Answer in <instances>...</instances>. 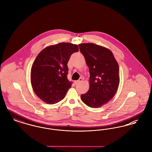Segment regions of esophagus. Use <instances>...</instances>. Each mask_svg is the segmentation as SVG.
<instances>
[{
	"mask_svg": "<svg viewBox=\"0 0 152 152\" xmlns=\"http://www.w3.org/2000/svg\"><path fill=\"white\" fill-rule=\"evenodd\" d=\"M82 80V78H80L78 80H75L74 81V83H75V85H77V84H78V83H79Z\"/></svg>",
	"mask_w": 152,
	"mask_h": 152,
	"instance_id": "obj_1",
	"label": "esophagus"
}]
</instances>
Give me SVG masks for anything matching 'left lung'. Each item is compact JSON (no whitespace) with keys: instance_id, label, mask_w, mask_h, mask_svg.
Segmentation results:
<instances>
[{"instance_id":"obj_1","label":"left lung","mask_w":152,"mask_h":152,"mask_svg":"<svg viewBox=\"0 0 152 152\" xmlns=\"http://www.w3.org/2000/svg\"><path fill=\"white\" fill-rule=\"evenodd\" d=\"M79 47L90 72L89 90L81 94V100L90 107H101L110 101L117 91L119 66L108 48L94 43H80Z\"/></svg>"}]
</instances>
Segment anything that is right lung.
<instances>
[{
    "label": "right lung",
    "mask_w": 152,
    "mask_h": 152,
    "mask_svg": "<svg viewBox=\"0 0 152 152\" xmlns=\"http://www.w3.org/2000/svg\"><path fill=\"white\" fill-rule=\"evenodd\" d=\"M78 51L77 45L60 43L44 48L35 59L31 72L34 91L48 104L62 100L72 82L67 78V63L72 53Z\"/></svg>",
    "instance_id": "right-lung-1"
}]
</instances>
